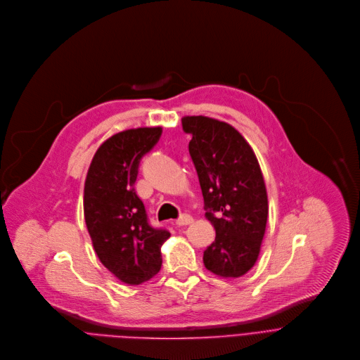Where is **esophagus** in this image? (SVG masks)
<instances>
[{
  "mask_svg": "<svg viewBox=\"0 0 360 360\" xmlns=\"http://www.w3.org/2000/svg\"><path fill=\"white\" fill-rule=\"evenodd\" d=\"M193 223V217L190 214H183V215H180V217L176 220V224L179 226V227H183V226H188V224H191Z\"/></svg>",
  "mask_w": 360,
  "mask_h": 360,
  "instance_id": "obj_1",
  "label": "esophagus"
}]
</instances>
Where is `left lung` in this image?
<instances>
[{"label": "left lung", "instance_id": "1", "mask_svg": "<svg viewBox=\"0 0 360 360\" xmlns=\"http://www.w3.org/2000/svg\"><path fill=\"white\" fill-rule=\"evenodd\" d=\"M188 152L204 197L205 217L215 240L204 265L223 278H238L255 264L265 234L268 197L258 160L238 130L205 116H186Z\"/></svg>", "mask_w": 360, "mask_h": 360}]
</instances>
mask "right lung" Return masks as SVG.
I'll list each match as a JSON object with an SVG mask.
<instances>
[{
    "label": "right lung",
    "mask_w": 360,
    "mask_h": 360,
    "mask_svg": "<svg viewBox=\"0 0 360 360\" xmlns=\"http://www.w3.org/2000/svg\"><path fill=\"white\" fill-rule=\"evenodd\" d=\"M162 127L129 129L109 137L96 150L84 188L88 233L101 262L122 282L139 285L162 266L160 248L170 237L150 226L134 191L141 158L162 136Z\"/></svg>",
    "instance_id": "1"
}]
</instances>
